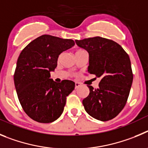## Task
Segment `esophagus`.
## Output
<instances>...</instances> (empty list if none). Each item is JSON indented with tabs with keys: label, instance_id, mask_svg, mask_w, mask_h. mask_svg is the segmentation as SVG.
<instances>
[{
	"label": "esophagus",
	"instance_id": "34e87169",
	"mask_svg": "<svg viewBox=\"0 0 148 148\" xmlns=\"http://www.w3.org/2000/svg\"><path fill=\"white\" fill-rule=\"evenodd\" d=\"M79 86H80V84L79 82H75V88L77 89V88H79Z\"/></svg>",
	"mask_w": 148,
	"mask_h": 148
}]
</instances>
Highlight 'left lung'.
Instances as JSON below:
<instances>
[{"label": "left lung", "mask_w": 148, "mask_h": 148, "mask_svg": "<svg viewBox=\"0 0 148 148\" xmlns=\"http://www.w3.org/2000/svg\"><path fill=\"white\" fill-rule=\"evenodd\" d=\"M78 46L88 51V72L100 78L96 89L82 100L86 112L98 120L108 121L116 116L125 106L133 82L130 58L117 42L100 38L76 40Z\"/></svg>", "instance_id": "8db88e82"}]
</instances>
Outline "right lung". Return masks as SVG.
I'll return each instance as SVG.
<instances>
[{"label":"right lung","mask_w":148,"mask_h":148,"mask_svg":"<svg viewBox=\"0 0 148 148\" xmlns=\"http://www.w3.org/2000/svg\"><path fill=\"white\" fill-rule=\"evenodd\" d=\"M74 41L44 34L23 49L17 61L14 82L21 106L31 119L40 123L57 120L63 112L66 97L75 83H57L50 72L58 66L59 55L74 46Z\"/></svg>","instance_id":"obj_1"}]
</instances>
